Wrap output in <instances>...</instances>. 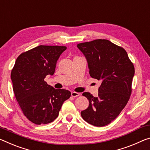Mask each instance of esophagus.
I'll use <instances>...</instances> for the list:
<instances>
[{"label": "esophagus", "instance_id": "1", "mask_svg": "<svg viewBox=\"0 0 150 150\" xmlns=\"http://www.w3.org/2000/svg\"><path fill=\"white\" fill-rule=\"evenodd\" d=\"M71 96L73 97H77L78 96H79V93H77V92H71Z\"/></svg>", "mask_w": 150, "mask_h": 150}]
</instances>
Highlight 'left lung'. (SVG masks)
<instances>
[{"label": "left lung", "instance_id": "8db88e82", "mask_svg": "<svg viewBox=\"0 0 150 150\" xmlns=\"http://www.w3.org/2000/svg\"><path fill=\"white\" fill-rule=\"evenodd\" d=\"M92 78L101 81L98 96L85 92L89 107L81 112L83 119L94 126L110 123L126 105L132 93L134 66L122 47L106 39L79 43Z\"/></svg>", "mask_w": 150, "mask_h": 150}]
</instances>
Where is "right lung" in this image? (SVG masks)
I'll use <instances>...</instances> for the list:
<instances>
[{"mask_svg": "<svg viewBox=\"0 0 150 150\" xmlns=\"http://www.w3.org/2000/svg\"><path fill=\"white\" fill-rule=\"evenodd\" d=\"M64 46L40 45L21 53L11 71L13 91L24 115L37 125L58 117L63 102L71 96L66 89H56L45 81L53 75Z\"/></svg>", "mask_w": 150, "mask_h": 150, "instance_id": "1", "label": "right lung"}]
</instances>
